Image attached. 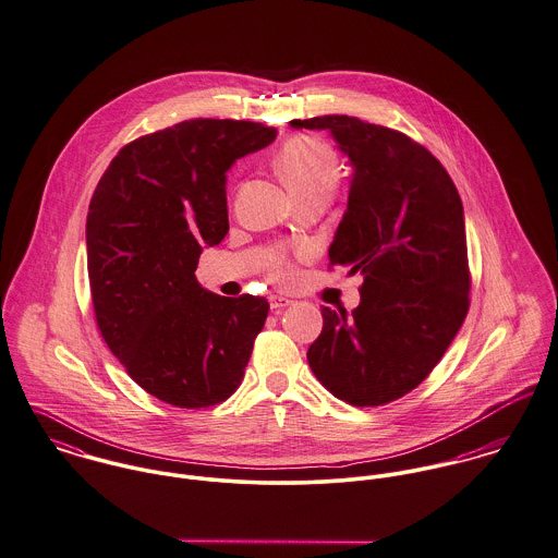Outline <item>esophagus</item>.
<instances>
[{
  "instance_id": "obj_1",
  "label": "esophagus",
  "mask_w": 558,
  "mask_h": 558,
  "mask_svg": "<svg viewBox=\"0 0 558 558\" xmlns=\"http://www.w3.org/2000/svg\"><path fill=\"white\" fill-rule=\"evenodd\" d=\"M293 302L289 300V298H282V295H269V306L271 310H276V312H280V310L287 308V306H291Z\"/></svg>"
}]
</instances>
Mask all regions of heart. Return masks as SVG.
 Listing matches in <instances>:
<instances>
[{"label":"heart","instance_id":"b5f03b06","mask_svg":"<svg viewBox=\"0 0 558 558\" xmlns=\"http://www.w3.org/2000/svg\"><path fill=\"white\" fill-rule=\"evenodd\" d=\"M276 167L295 196L314 190L331 192L340 180V160L336 149L312 134H295L287 138L278 151ZM269 274L278 282H289L295 276V267L287 254H278L271 260Z\"/></svg>","mask_w":558,"mask_h":558}]
</instances>
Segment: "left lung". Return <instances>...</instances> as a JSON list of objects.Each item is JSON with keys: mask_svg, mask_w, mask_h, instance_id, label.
Masks as SVG:
<instances>
[{"mask_svg": "<svg viewBox=\"0 0 558 558\" xmlns=\"http://www.w3.org/2000/svg\"><path fill=\"white\" fill-rule=\"evenodd\" d=\"M291 125L329 130L355 169L329 267L364 276L351 314L320 310L310 368L336 398L380 407L433 372L466 318L462 201L445 167L398 130L349 116Z\"/></svg>", "mask_w": 558, "mask_h": 558, "instance_id": "left-lung-1", "label": "left lung"}]
</instances>
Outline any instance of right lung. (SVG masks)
Segmentation results:
<instances>
[{
	"label": "right lung",
	"instance_id": "obj_1",
	"mask_svg": "<svg viewBox=\"0 0 558 558\" xmlns=\"http://www.w3.org/2000/svg\"><path fill=\"white\" fill-rule=\"evenodd\" d=\"M240 120H187L124 145L94 190L85 238L98 329L136 385L180 409L225 402L265 325V298L196 282L229 231L227 171L276 138Z\"/></svg>",
	"mask_w": 558,
	"mask_h": 558
}]
</instances>
